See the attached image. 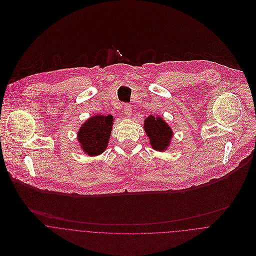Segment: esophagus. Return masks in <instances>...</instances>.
I'll list each match as a JSON object with an SVG mask.
<instances>
[{"label": "esophagus", "instance_id": "obj_1", "mask_svg": "<svg viewBox=\"0 0 256 256\" xmlns=\"http://www.w3.org/2000/svg\"><path fill=\"white\" fill-rule=\"evenodd\" d=\"M123 110H124V112H125V114H126L127 116H130L131 113H132V108H131V106L128 104H125L123 106Z\"/></svg>", "mask_w": 256, "mask_h": 256}]
</instances>
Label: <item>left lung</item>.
I'll return each mask as SVG.
<instances>
[{
    "label": "left lung",
    "instance_id": "left-lung-1",
    "mask_svg": "<svg viewBox=\"0 0 256 256\" xmlns=\"http://www.w3.org/2000/svg\"><path fill=\"white\" fill-rule=\"evenodd\" d=\"M144 125L152 146L156 150L168 148L172 137V131L162 118L150 115L145 120Z\"/></svg>",
    "mask_w": 256,
    "mask_h": 256
}]
</instances>
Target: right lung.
Here are the masks:
<instances>
[{
	"mask_svg": "<svg viewBox=\"0 0 256 256\" xmlns=\"http://www.w3.org/2000/svg\"><path fill=\"white\" fill-rule=\"evenodd\" d=\"M113 117L111 115H94L80 129L78 140L90 156H98L106 150L108 145Z\"/></svg>",
	"mask_w": 256,
	"mask_h": 256,
	"instance_id": "obj_1",
	"label": "right lung"
}]
</instances>
